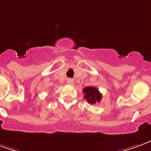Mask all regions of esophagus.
I'll use <instances>...</instances> for the list:
<instances>
[{
  "label": "esophagus",
  "instance_id": "obj_1",
  "mask_svg": "<svg viewBox=\"0 0 151 151\" xmlns=\"http://www.w3.org/2000/svg\"><path fill=\"white\" fill-rule=\"evenodd\" d=\"M67 83L70 85L73 84V80L72 78H68L67 79Z\"/></svg>",
  "mask_w": 151,
  "mask_h": 151
}]
</instances>
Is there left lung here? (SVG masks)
<instances>
[{"label": "left lung", "instance_id": "1", "mask_svg": "<svg viewBox=\"0 0 151 151\" xmlns=\"http://www.w3.org/2000/svg\"><path fill=\"white\" fill-rule=\"evenodd\" d=\"M82 92L84 93V98L90 104H95L99 102L101 99V94L98 91V89L93 86H88L83 89Z\"/></svg>", "mask_w": 151, "mask_h": 151}]
</instances>
